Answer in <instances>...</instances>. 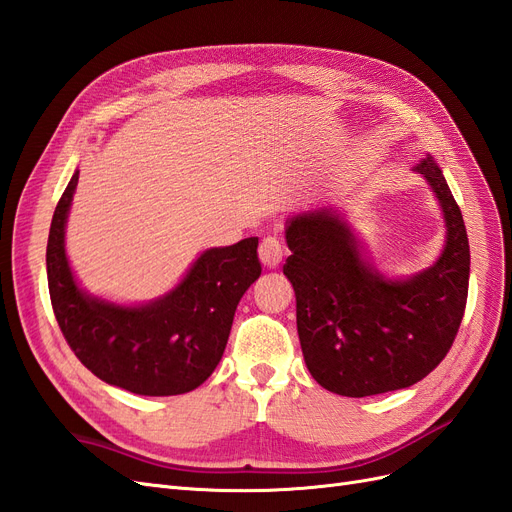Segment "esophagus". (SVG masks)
<instances>
[{
  "instance_id": "34e87169",
  "label": "esophagus",
  "mask_w": 512,
  "mask_h": 512,
  "mask_svg": "<svg viewBox=\"0 0 512 512\" xmlns=\"http://www.w3.org/2000/svg\"><path fill=\"white\" fill-rule=\"evenodd\" d=\"M258 256H260L262 265H265L267 269H277V267H280V262H282V256H284L282 241L277 237L262 239V243L258 247Z\"/></svg>"
}]
</instances>
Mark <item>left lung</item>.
<instances>
[{
	"label": "left lung",
	"mask_w": 512,
	"mask_h": 512,
	"mask_svg": "<svg viewBox=\"0 0 512 512\" xmlns=\"http://www.w3.org/2000/svg\"><path fill=\"white\" fill-rule=\"evenodd\" d=\"M436 196L444 245L431 267L386 277L371 265L346 213L288 218L284 275L297 297V331L314 380L344 397L408 389L451 350L468 299L470 245L461 211L431 156L414 166Z\"/></svg>",
	"instance_id": "8db88e82"
}]
</instances>
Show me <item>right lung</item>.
Returning <instances> with one entry per match:
<instances>
[{
    "mask_svg": "<svg viewBox=\"0 0 512 512\" xmlns=\"http://www.w3.org/2000/svg\"><path fill=\"white\" fill-rule=\"evenodd\" d=\"M79 168L53 213L46 275L66 342L91 374L136 395L190 393L218 367L235 309L258 277V237L211 247L181 282L147 303H115L76 282L66 254V224Z\"/></svg>",
    "mask_w": 512,
    "mask_h": 512,
    "instance_id": "right-lung-1",
    "label": "right lung"
}]
</instances>
